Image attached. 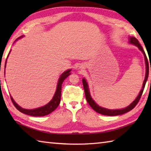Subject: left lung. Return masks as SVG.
<instances>
[{"label":"left lung","mask_w":151,"mask_h":151,"mask_svg":"<svg viewBox=\"0 0 151 151\" xmlns=\"http://www.w3.org/2000/svg\"><path fill=\"white\" fill-rule=\"evenodd\" d=\"M130 43L131 44H133L135 46L138 47V48L142 51L143 55L145 56V63H146V75H145V81L143 82V85H142V88L140 91V93L138 96L137 97V99L132 102V103L130 104L129 106L126 107V108L122 109H119V110H109L107 109H104L103 108V107L99 106L98 104H97L95 102H94L93 99L91 98V96L90 95V93H89L88 91V86L87 85V83L85 78L83 79V87H84V90H85V96H86V99L88 103L89 104L92 109H93L94 111H95L96 112H99L101 114H104V115H106V116H116V115H120V114H122L126 113V112H129L130 111H131L132 109H133L135 106H136L137 104L139 103V100L140 99V97H141L143 91H144L145 86V84H146V82L147 81L148 76H149V62H148V59L147 57L146 56V54H145L144 50L142 47V46L140 45V43L139 42L136 38L134 37H130V40H129ZM150 71H151V67H150Z\"/></svg>","instance_id":"obj_1"}]
</instances>
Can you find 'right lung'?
<instances>
[{"label":"right lung","instance_id":"1","mask_svg":"<svg viewBox=\"0 0 151 151\" xmlns=\"http://www.w3.org/2000/svg\"><path fill=\"white\" fill-rule=\"evenodd\" d=\"M22 37H23V36H21V37H19L18 39H20V38H21ZM6 61L5 62V66H6ZM70 70H66L65 72H64L62 75H60L59 79H58L57 91H56L55 95L53 96L52 100H51L47 104H46L45 106H43L42 107H40V108L32 109V110L24 109L21 108V107L18 105L11 96V101L12 102V103H13L14 106L16 107L17 109L19 110L20 112L32 116H45V115H47L48 114H50V112H52L53 111H55V110L58 107V104H60V96H61V88H62L63 83L64 80H65L66 78H67L68 76L70 75Z\"/></svg>","mask_w":151,"mask_h":151}]
</instances>
